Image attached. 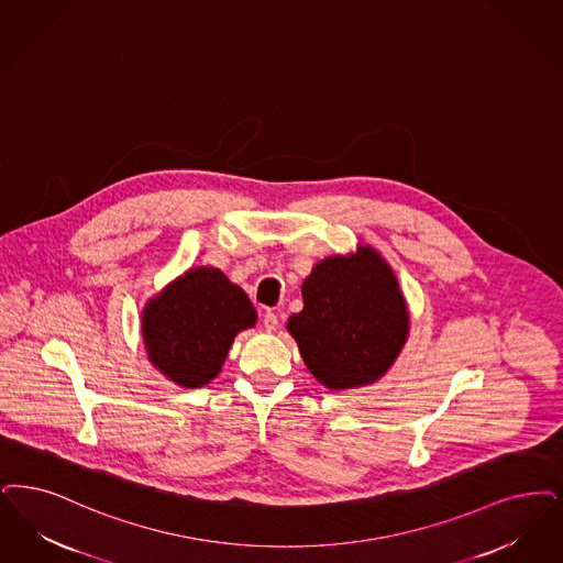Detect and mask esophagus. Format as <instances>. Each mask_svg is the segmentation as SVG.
Here are the masks:
<instances>
[{"label": "esophagus", "instance_id": "1", "mask_svg": "<svg viewBox=\"0 0 563 563\" xmlns=\"http://www.w3.org/2000/svg\"><path fill=\"white\" fill-rule=\"evenodd\" d=\"M262 322H264V329H266L268 333H272V331H276V327H278V316L274 314V312H266Z\"/></svg>", "mask_w": 563, "mask_h": 563}]
</instances>
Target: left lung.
I'll return each instance as SVG.
<instances>
[{"mask_svg":"<svg viewBox=\"0 0 563 563\" xmlns=\"http://www.w3.org/2000/svg\"><path fill=\"white\" fill-rule=\"evenodd\" d=\"M303 310L287 331L318 383L356 389L377 383L400 356L410 331L405 292L371 245L318 262L301 285Z\"/></svg>","mask_w":563,"mask_h":563,"instance_id":"left-lung-1","label":"left lung"}]
</instances>
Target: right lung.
Wrapping results in <instances>:
<instances>
[{
	"mask_svg": "<svg viewBox=\"0 0 563 563\" xmlns=\"http://www.w3.org/2000/svg\"><path fill=\"white\" fill-rule=\"evenodd\" d=\"M255 322L247 292L211 266L172 280L146 301L140 320L148 361L186 389L213 382L234 338Z\"/></svg>",
	"mask_w": 563,
	"mask_h": 563,
	"instance_id": "obj_1",
	"label": "right lung"
}]
</instances>
